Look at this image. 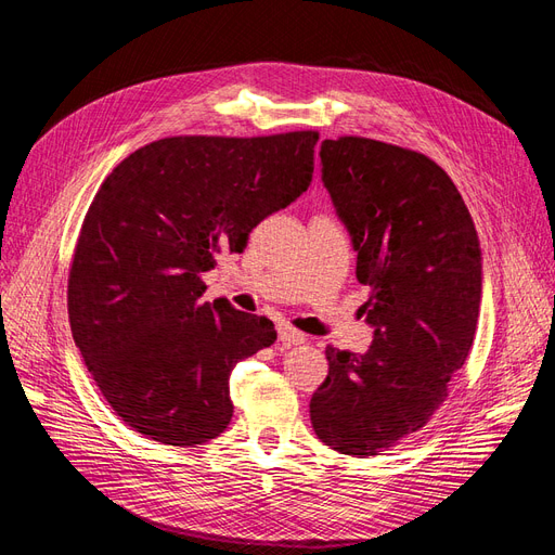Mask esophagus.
<instances>
[{"label": "esophagus", "instance_id": "34e87169", "mask_svg": "<svg viewBox=\"0 0 555 555\" xmlns=\"http://www.w3.org/2000/svg\"><path fill=\"white\" fill-rule=\"evenodd\" d=\"M278 338H280L282 345H287V347H292V345H304V343L308 340L306 333H300V331H296V328H292V326H280V328H278Z\"/></svg>", "mask_w": 555, "mask_h": 555}]
</instances>
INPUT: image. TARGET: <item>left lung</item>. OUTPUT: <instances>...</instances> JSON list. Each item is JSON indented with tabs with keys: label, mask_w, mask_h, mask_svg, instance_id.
I'll return each mask as SVG.
<instances>
[{
	"label": "left lung",
	"mask_w": 555,
	"mask_h": 555,
	"mask_svg": "<svg viewBox=\"0 0 555 555\" xmlns=\"http://www.w3.org/2000/svg\"><path fill=\"white\" fill-rule=\"evenodd\" d=\"M322 182L357 251L371 296L365 354L326 347L312 393L317 438L347 456H377L424 428L475 340L481 247L456 184L414 150L373 139H326Z\"/></svg>",
	"instance_id": "obj_1"
}]
</instances>
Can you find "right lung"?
Segmentation results:
<instances>
[{
	"label": "right lung",
	"mask_w": 555,
	"mask_h": 555,
	"mask_svg": "<svg viewBox=\"0 0 555 555\" xmlns=\"http://www.w3.org/2000/svg\"><path fill=\"white\" fill-rule=\"evenodd\" d=\"M317 139H162L96 192L74 251L69 322L99 391L145 438L194 447L229 426L233 365L278 333L224 298L201 304V275L310 188Z\"/></svg>",
	"instance_id": "right-lung-1"
}]
</instances>
